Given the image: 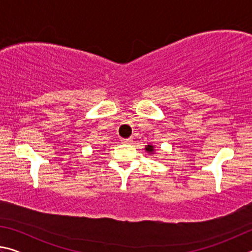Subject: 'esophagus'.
<instances>
[{
  "label": "esophagus",
  "instance_id": "1",
  "mask_svg": "<svg viewBox=\"0 0 252 252\" xmlns=\"http://www.w3.org/2000/svg\"><path fill=\"white\" fill-rule=\"evenodd\" d=\"M121 142H122V143H125V144H129V143H131V142H132V139H131V138L122 139V140H121Z\"/></svg>",
  "mask_w": 252,
  "mask_h": 252
}]
</instances>
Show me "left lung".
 <instances>
[{"mask_svg": "<svg viewBox=\"0 0 252 252\" xmlns=\"http://www.w3.org/2000/svg\"><path fill=\"white\" fill-rule=\"evenodd\" d=\"M146 151H147L148 153H150V155H151V153L155 152V147H153L152 144H149V146L146 147Z\"/></svg>", "mask_w": 252, "mask_h": 252, "instance_id": "1", "label": "left lung"}]
</instances>
